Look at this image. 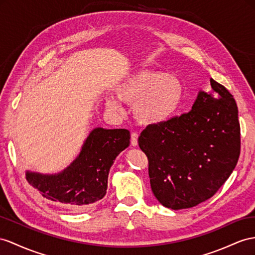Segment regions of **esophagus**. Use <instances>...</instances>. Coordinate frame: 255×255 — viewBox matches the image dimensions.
Returning <instances> with one entry per match:
<instances>
[{"label":"esophagus","mask_w":255,"mask_h":255,"mask_svg":"<svg viewBox=\"0 0 255 255\" xmlns=\"http://www.w3.org/2000/svg\"><path fill=\"white\" fill-rule=\"evenodd\" d=\"M138 133L136 132H132L131 136H130V143H131L132 146H136L138 145Z\"/></svg>","instance_id":"34e87169"}]
</instances>
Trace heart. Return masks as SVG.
Returning a JSON list of instances; mask_svg holds the SVG:
<instances>
[{
	"instance_id": "b5f03b06",
	"label": "heart",
	"mask_w": 255,
	"mask_h": 255,
	"mask_svg": "<svg viewBox=\"0 0 255 255\" xmlns=\"http://www.w3.org/2000/svg\"><path fill=\"white\" fill-rule=\"evenodd\" d=\"M120 100L132 103L134 119L143 125L166 122L178 112L184 97V85L178 76L161 71L141 70L126 76L117 85ZM107 107L121 109L115 98H109Z\"/></svg>"
}]
</instances>
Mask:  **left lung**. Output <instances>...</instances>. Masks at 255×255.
I'll return each instance as SVG.
<instances>
[{"instance_id":"8db88e82","label":"left lung","mask_w":255,"mask_h":255,"mask_svg":"<svg viewBox=\"0 0 255 255\" xmlns=\"http://www.w3.org/2000/svg\"><path fill=\"white\" fill-rule=\"evenodd\" d=\"M192 111L148 125L138 143L148 160L154 196L179 210L206 201L225 183L240 155V124L233 95L210 80Z\"/></svg>"}]
</instances>
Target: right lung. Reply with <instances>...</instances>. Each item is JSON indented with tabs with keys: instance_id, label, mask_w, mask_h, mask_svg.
<instances>
[{
	"instance_id": "add662e5",
	"label": "right lung",
	"mask_w": 255,
	"mask_h": 255,
	"mask_svg": "<svg viewBox=\"0 0 255 255\" xmlns=\"http://www.w3.org/2000/svg\"><path fill=\"white\" fill-rule=\"evenodd\" d=\"M129 140L127 129L96 128L64 171L55 175L27 172V180L44 198L68 208H88L107 194L110 168Z\"/></svg>"
}]
</instances>
